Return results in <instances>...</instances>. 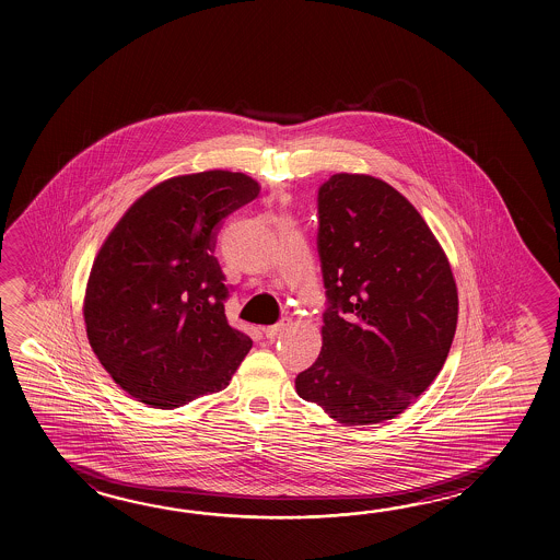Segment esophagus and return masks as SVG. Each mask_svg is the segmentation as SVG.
<instances>
[{
  "label": "esophagus",
  "instance_id": "1",
  "mask_svg": "<svg viewBox=\"0 0 560 560\" xmlns=\"http://www.w3.org/2000/svg\"><path fill=\"white\" fill-rule=\"evenodd\" d=\"M285 328H288V320L278 322L275 326H266L262 330L266 334V338H276L278 334L284 332Z\"/></svg>",
  "mask_w": 560,
  "mask_h": 560
}]
</instances>
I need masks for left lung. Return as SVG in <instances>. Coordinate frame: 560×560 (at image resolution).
<instances>
[{
  "label": "left lung",
  "mask_w": 560,
  "mask_h": 560,
  "mask_svg": "<svg viewBox=\"0 0 560 560\" xmlns=\"http://www.w3.org/2000/svg\"><path fill=\"white\" fill-rule=\"evenodd\" d=\"M318 220L330 306L296 393L340 424H378L402 415L446 362L458 322L451 262L417 208L369 174L326 179Z\"/></svg>",
  "instance_id": "1"
}]
</instances>
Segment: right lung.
Returning a JSON list of instances; mask_svg holds the SVG:
<instances>
[{
	"mask_svg": "<svg viewBox=\"0 0 560 560\" xmlns=\"http://www.w3.org/2000/svg\"><path fill=\"white\" fill-rule=\"evenodd\" d=\"M260 184L208 170L155 184L97 250L84 296L88 340L121 390L174 410L224 390L250 352L228 324L215 226L252 202Z\"/></svg>",
	"mask_w": 560,
	"mask_h": 560,
	"instance_id": "right-lung-1",
	"label": "right lung"
}]
</instances>
